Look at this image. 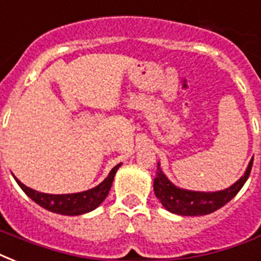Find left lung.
I'll return each mask as SVG.
<instances>
[{
    "label": "left lung",
    "mask_w": 261,
    "mask_h": 261,
    "mask_svg": "<svg viewBox=\"0 0 261 261\" xmlns=\"http://www.w3.org/2000/svg\"><path fill=\"white\" fill-rule=\"evenodd\" d=\"M252 164H253V159L248 164L245 173L229 188L204 192V191L184 190V188L174 186L173 182L167 177V174L164 173L159 163L154 184H153L154 194L161 202V204L172 214L184 215V217L211 214L225 206L227 202H230L231 199L239 194V191L243 188V186L249 177Z\"/></svg>",
    "instance_id": "obj_1"
}]
</instances>
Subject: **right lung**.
I'll return each mask as SVG.
<instances>
[{"mask_svg": "<svg viewBox=\"0 0 261 261\" xmlns=\"http://www.w3.org/2000/svg\"><path fill=\"white\" fill-rule=\"evenodd\" d=\"M120 165L122 164L115 165L108 173V176L98 186L88 191H83V192H75V194H44V192H39V191H35L30 187L24 186L17 177H14V176L13 177L20 186V188L35 203H38L39 206H42L43 208H46L51 213H55V214L75 217V215L87 214L89 211H93L106 200L107 195L111 190V186H112V181H114L115 173L120 168Z\"/></svg>", "mask_w": 261, "mask_h": 261, "instance_id": "obj_1", "label": "right lung"}]
</instances>
